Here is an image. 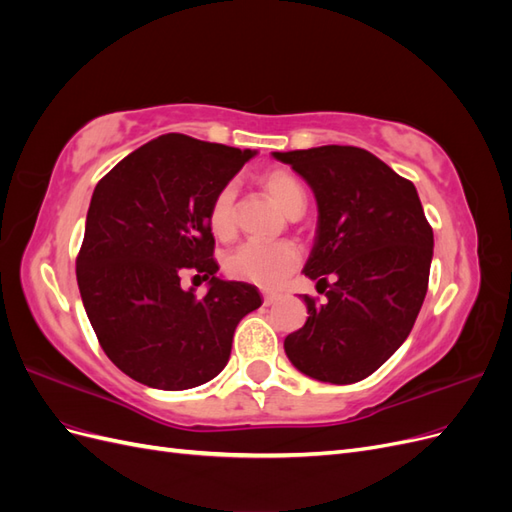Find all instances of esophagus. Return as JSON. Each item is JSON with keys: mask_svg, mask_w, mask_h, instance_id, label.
<instances>
[{"mask_svg": "<svg viewBox=\"0 0 512 512\" xmlns=\"http://www.w3.org/2000/svg\"><path fill=\"white\" fill-rule=\"evenodd\" d=\"M282 294L280 292H262V299H265V305H273L275 301H280Z\"/></svg>", "mask_w": 512, "mask_h": 512, "instance_id": "34e87169", "label": "esophagus"}]
</instances>
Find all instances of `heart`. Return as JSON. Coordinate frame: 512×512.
<instances>
[{
  "instance_id": "b5f03b06",
  "label": "heart",
  "mask_w": 512,
  "mask_h": 512,
  "mask_svg": "<svg viewBox=\"0 0 512 512\" xmlns=\"http://www.w3.org/2000/svg\"><path fill=\"white\" fill-rule=\"evenodd\" d=\"M260 185L286 215H297L305 209L303 183L288 170L273 168L260 175ZM209 228L215 237H230L235 230V185L213 196L209 205ZM301 265V250L292 241H247L226 256V273L235 280L250 282L262 288L280 286Z\"/></svg>"
}]
</instances>
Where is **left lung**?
Returning <instances> with one entry per match:
<instances>
[{"label": "left lung", "instance_id": "left-lung-1", "mask_svg": "<svg viewBox=\"0 0 512 512\" xmlns=\"http://www.w3.org/2000/svg\"><path fill=\"white\" fill-rule=\"evenodd\" d=\"M273 158L316 196V241L303 273L327 297L316 303L305 294L309 316L284 350L309 378L359 382L406 342L425 301L433 230L421 198L412 181L359 147L273 151Z\"/></svg>", "mask_w": 512, "mask_h": 512}]
</instances>
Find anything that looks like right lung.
Wrapping results in <instances>:
<instances>
[{"mask_svg":"<svg viewBox=\"0 0 512 512\" xmlns=\"http://www.w3.org/2000/svg\"><path fill=\"white\" fill-rule=\"evenodd\" d=\"M256 151L162 134L123 158L91 196L76 282L98 342L123 374L162 391L194 389L230 359L258 288L218 277L209 205ZM210 280L198 300L182 288Z\"/></svg>","mask_w":512,"mask_h":512,"instance_id":"obj_1","label":"right lung"}]
</instances>
